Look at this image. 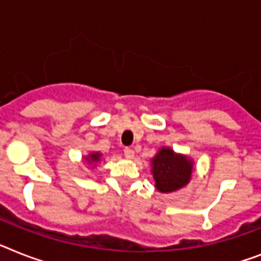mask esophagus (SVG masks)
Wrapping results in <instances>:
<instances>
[{
    "instance_id": "esophagus-1",
    "label": "esophagus",
    "mask_w": 261,
    "mask_h": 261,
    "mask_svg": "<svg viewBox=\"0 0 261 261\" xmlns=\"http://www.w3.org/2000/svg\"><path fill=\"white\" fill-rule=\"evenodd\" d=\"M123 152H124V156H126L127 160H133V158H134V150L133 149H130V147H126V149L123 150Z\"/></svg>"
}]
</instances>
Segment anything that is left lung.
Listing matches in <instances>:
<instances>
[{
  "label": "left lung",
  "instance_id": "left-lung-1",
  "mask_svg": "<svg viewBox=\"0 0 261 261\" xmlns=\"http://www.w3.org/2000/svg\"><path fill=\"white\" fill-rule=\"evenodd\" d=\"M150 162V171L158 192H177L192 179L194 161L185 154L175 152L169 146H162Z\"/></svg>",
  "mask_w": 261,
  "mask_h": 261
}]
</instances>
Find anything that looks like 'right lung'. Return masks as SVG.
Instances as JSON below:
<instances>
[{
	"label": "right lung",
	"mask_w": 261,
	"mask_h": 261,
	"mask_svg": "<svg viewBox=\"0 0 261 261\" xmlns=\"http://www.w3.org/2000/svg\"><path fill=\"white\" fill-rule=\"evenodd\" d=\"M101 158H103V154L99 151H91L88 155L83 156V162H86V164L91 165L92 167L96 166L99 162L101 161Z\"/></svg>",
	"instance_id": "add662e5"
}]
</instances>
